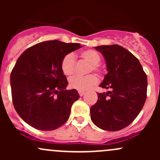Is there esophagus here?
Listing matches in <instances>:
<instances>
[{"instance_id":"obj_1","label":"esophagus","mask_w":160,"mask_h":160,"mask_svg":"<svg viewBox=\"0 0 160 160\" xmlns=\"http://www.w3.org/2000/svg\"><path fill=\"white\" fill-rule=\"evenodd\" d=\"M78 93H79V94H80V96L82 97L85 93V91H79Z\"/></svg>"}]
</instances>
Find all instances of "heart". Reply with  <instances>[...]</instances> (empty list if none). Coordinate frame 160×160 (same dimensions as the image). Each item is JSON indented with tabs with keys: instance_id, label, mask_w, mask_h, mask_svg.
Returning <instances> with one entry per match:
<instances>
[{
	"instance_id": "1",
	"label": "heart",
	"mask_w": 160,
	"mask_h": 160,
	"mask_svg": "<svg viewBox=\"0 0 160 160\" xmlns=\"http://www.w3.org/2000/svg\"><path fill=\"white\" fill-rule=\"evenodd\" d=\"M79 56L90 64L88 69V72H91V71H95L98 72H101V69L99 66L101 58V55L98 52L93 49L85 50L80 52ZM75 57L71 53L64 56L61 62V69L65 75L70 76L73 73L74 69H75ZM98 81V77L93 74H89L85 77L74 76L71 77L69 80V85L72 89L84 91L96 84Z\"/></svg>"
}]
</instances>
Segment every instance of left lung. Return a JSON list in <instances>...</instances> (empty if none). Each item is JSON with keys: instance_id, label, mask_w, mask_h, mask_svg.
<instances>
[{"instance_id": "left-lung-1", "label": "left lung", "mask_w": 160, "mask_h": 160, "mask_svg": "<svg viewBox=\"0 0 160 160\" xmlns=\"http://www.w3.org/2000/svg\"><path fill=\"white\" fill-rule=\"evenodd\" d=\"M104 56L108 73L100 87L111 89L98 93L90 108V118L96 126L114 132L130 125L144 106L147 77L138 59L118 45L94 47Z\"/></svg>"}]
</instances>
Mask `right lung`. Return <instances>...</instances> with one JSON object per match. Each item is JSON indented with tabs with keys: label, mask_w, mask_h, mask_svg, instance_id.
<instances>
[{
	"label": "right lung",
	"mask_w": 160,
	"mask_h": 160,
	"mask_svg": "<svg viewBox=\"0 0 160 160\" xmlns=\"http://www.w3.org/2000/svg\"><path fill=\"white\" fill-rule=\"evenodd\" d=\"M81 47L79 43L46 41L28 48L18 59L10 78L13 104L30 126L52 131L68 120L80 95L75 89L66 90L68 81L61 62Z\"/></svg>",
	"instance_id": "right-lung-1"
}]
</instances>
